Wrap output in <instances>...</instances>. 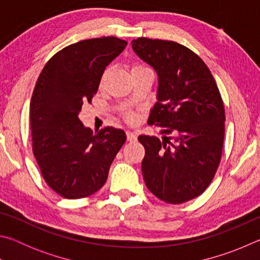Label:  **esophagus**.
<instances>
[{"mask_svg":"<svg viewBox=\"0 0 260 260\" xmlns=\"http://www.w3.org/2000/svg\"><path fill=\"white\" fill-rule=\"evenodd\" d=\"M126 135H127V141H129V142H135V141L138 140V136H136V134L131 131H127Z\"/></svg>","mask_w":260,"mask_h":260,"instance_id":"obj_1","label":"esophagus"}]
</instances>
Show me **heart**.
Instances as JSON below:
<instances>
[{"mask_svg": "<svg viewBox=\"0 0 260 260\" xmlns=\"http://www.w3.org/2000/svg\"><path fill=\"white\" fill-rule=\"evenodd\" d=\"M140 67H141V65H133V68H132V70L136 69V68H140ZM104 76H105V74H104ZM104 76H103V78H104ZM125 118H126V120L128 121V122H134L136 120V118H138V116H136V113H134V112H127L125 114Z\"/></svg>", "mask_w": 260, "mask_h": 260, "instance_id": "1", "label": "heart"}]
</instances>
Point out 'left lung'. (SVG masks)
<instances>
[{
    "instance_id": "1",
    "label": "left lung",
    "mask_w": 260,
    "mask_h": 260,
    "mask_svg": "<svg viewBox=\"0 0 260 260\" xmlns=\"http://www.w3.org/2000/svg\"><path fill=\"white\" fill-rule=\"evenodd\" d=\"M132 47L157 72V102L148 124L164 128L162 141L139 136L146 149L144 182L159 200L181 204L203 193L217 172L225 138L221 95L206 64L187 47L148 38Z\"/></svg>"
}]
</instances>
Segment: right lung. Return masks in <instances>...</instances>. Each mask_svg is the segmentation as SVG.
I'll return each mask as SVG.
<instances>
[{
	"label": "right lung",
	"instance_id": "add662e5",
	"mask_svg": "<svg viewBox=\"0 0 260 260\" xmlns=\"http://www.w3.org/2000/svg\"><path fill=\"white\" fill-rule=\"evenodd\" d=\"M126 46L114 37L73 43L52 56L38 78L29 107L33 153L48 186L64 199H83L102 188L125 143L122 129L93 133L79 113Z\"/></svg>",
	"mask_w": 260,
	"mask_h": 260
}]
</instances>
